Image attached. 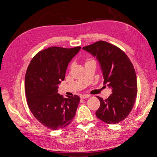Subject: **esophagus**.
Instances as JSON below:
<instances>
[{"instance_id":"34e87169","label":"esophagus","mask_w":157,"mask_h":157,"mask_svg":"<svg viewBox=\"0 0 157 157\" xmlns=\"http://www.w3.org/2000/svg\"><path fill=\"white\" fill-rule=\"evenodd\" d=\"M90 96V95H88V94H85V95H81V96H80V98H81V99L88 98Z\"/></svg>"}]
</instances>
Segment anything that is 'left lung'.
I'll list each match as a JSON object with an SVG mask.
<instances>
[{
    "label": "left lung",
    "mask_w": 157,
    "mask_h": 157,
    "mask_svg": "<svg viewBox=\"0 0 157 157\" xmlns=\"http://www.w3.org/2000/svg\"><path fill=\"white\" fill-rule=\"evenodd\" d=\"M82 48L96 57L103 83L112 88L113 93L107 99L97 96L100 107L96 115L109 124H117L128 116L136 101L137 84L134 66L124 52L107 42L99 40Z\"/></svg>",
    "instance_id": "8db88e82"
}]
</instances>
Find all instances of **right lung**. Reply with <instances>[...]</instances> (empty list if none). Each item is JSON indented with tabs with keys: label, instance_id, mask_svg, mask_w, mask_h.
Returning <instances> with one entry per match:
<instances>
[{
	"label": "right lung",
	"instance_id": "1",
	"mask_svg": "<svg viewBox=\"0 0 157 157\" xmlns=\"http://www.w3.org/2000/svg\"><path fill=\"white\" fill-rule=\"evenodd\" d=\"M80 48L50 47L38 52L27 67L25 90L28 107L36 119L50 129H62L75 116L79 96L64 98L58 94V88L65 79L69 63Z\"/></svg>",
	"mask_w": 157,
	"mask_h": 157
}]
</instances>
